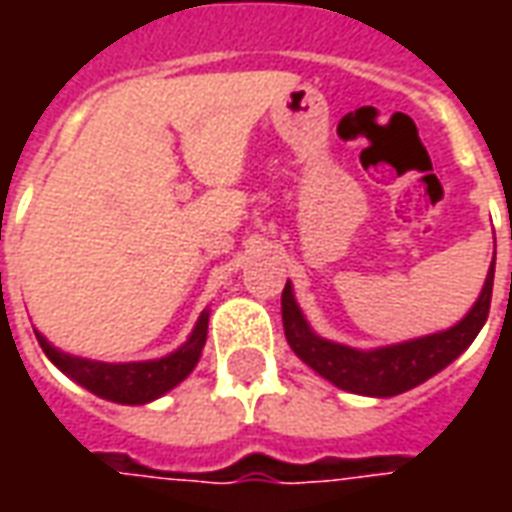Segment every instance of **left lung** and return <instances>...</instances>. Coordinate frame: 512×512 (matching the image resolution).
I'll list each match as a JSON object with an SVG mask.
<instances>
[{
  "mask_svg": "<svg viewBox=\"0 0 512 512\" xmlns=\"http://www.w3.org/2000/svg\"><path fill=\"white\" fill-rule=\"evenodd\" d=\"M491 290H494V260L472 310L455 326L444 332L414 337L406 343L351 348V345L326 340L312 329L293 296V285L288 279V285L282 290V326H285V337L293 354L299 356L304 365L312 367L318 376L332 381L337 389L365 397H395L425 384L428 378L452 365L474 343V337L480 334L488 318Z\"/></svg>",
  "mask_w": 512,
  "mask_h": 512,
  "instance_id": "1",
  "label": "left lung"
}]
</instances>
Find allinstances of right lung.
<instances>
[{"mask_svg": "<svg viewBox=\"0 0 512 512\" xmlns=\"http://www.w3.org/2000/svg\"><path fill=\"white\" fill-rule=\"evenodd\" d=\"M208 318H211V310H202L186 343L175 348L172 354L161 359H145V362L84 359V356L65 354L60 348H54L40 332H35V337L51 365L60 367L65 376L84 386L87 392L112 403H123V406H145L167 395L169 389H175L183 378H189L191 370L197 367L202 348H205V337H208Z\"/></svg>", "mask_w": 512, "mask_h": 512, "instance_id": "add662e5", "label": "right lung"}]
</instances>
